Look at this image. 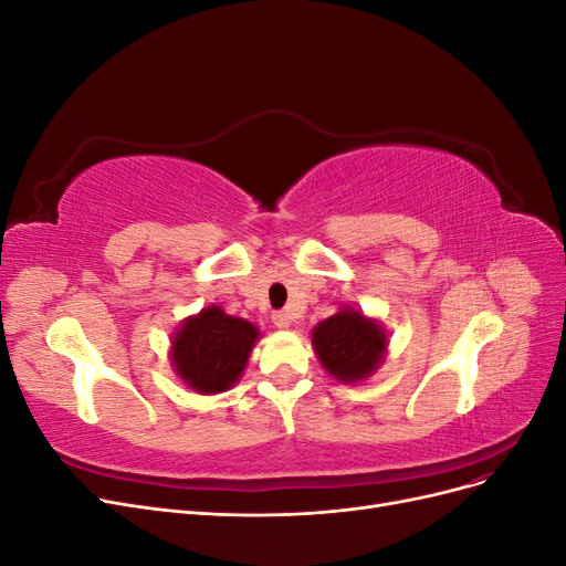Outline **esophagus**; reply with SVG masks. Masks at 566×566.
I'll return each mask as SVG.
<instances>
[{"instance_id":"34e87169","label":"esophagus","mask_w":566,"mask_h":566,"mask_svg":"<svg viewBox=\"0 0 566 566\" xmlns=\"http://www.w3.org/2000/svg\"><path fill=\"white\" fill-rule=\"evenodd\" d=\"M271 318L279 325V328H290V325H293V314L290 312H273Z\"/></svg>"}]
</instances>
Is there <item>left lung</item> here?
<instances>
[{
    "label": "left lung",
    "mask_w": 566,
    "mask_h": 566,
    "mask_svg": "<svg viewBox=\"0 0 566 566\" xmlns=\"http://www.w3.org/2000/svg\"><path fill=\"white\" fill-rule=\"evenodd\" d=\"M314 349L323 368L342 382L364 380L382 361L387 337L375 321L342 310L314 328Z\"/></svg>",
    "instance_id": "obj_1"
}]
</instances>
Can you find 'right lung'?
<instances>
[{
    "mask_svg": "<svg viewBox=\"0 0 566 566\" xmlns=\"http://www.w3.org/2000/svg\"><path fill=\"white\" fill-rule=\"evenodd\" d=\"M256 335L252 323L210 306L181 325L172 342V364L188 387L224 391L241 378Z\"/></svg>",
    "mask_w": 566,
    "mask_h": 566,
    "instance_id": "obj_1",
    "label": "right lung"
}]
</instances>
